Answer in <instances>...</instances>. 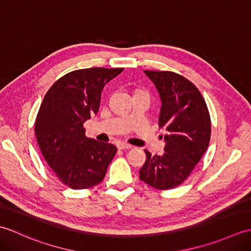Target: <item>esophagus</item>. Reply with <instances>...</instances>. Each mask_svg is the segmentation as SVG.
<instances>
[{
    "mask_svg": "<svg viewBox=\"0 0 251 251\" xmlns=\"http://www.w3.org/2000/svg\"><path fill=\"white\" fill-rule=\"evenodd\" d=\"M117 148H119L120 150H129V149H131V146L128 145V143L120 142V143H117Z\"/></svg>",
    "mask_w": 251,
    "mask_h": 251,
    "instance_id": "obj_1",
    "label": "esophagus"
}]
</instances>
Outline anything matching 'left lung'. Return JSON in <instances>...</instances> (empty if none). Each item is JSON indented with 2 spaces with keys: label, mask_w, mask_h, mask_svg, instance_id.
<instances>
[{
  "label": "left lung",
  "mask_w": 251,
  "mask_h": 251,
  "mask_svg": "<svg viewBox=\"0 0 251 251\" xmlns=\"http://www.w3.org/2000/svg\"><path fill=\"white\" fill-rule=\"evenodd\" d=\"M161 98L158 124L165 130L162 155L148 150L140 179L154 189L181 184L201 161L210 140V116L200 90L189 79L169 71H143Z\"/></svg>",
  "instance_id": "obj_1"
}]
</instances>
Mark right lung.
<instances>
[{
    "mask_svg": "<svg viewBox=\"0 0 251 251\" xmlns=\"http://www.w3.org/2000/svg\"><path fill=\"white\" fill-rule=\"evenodd\" d=\"M123 70L72 71L45 95L35 121L37 143L47 164L69 188L82 190L100 183L115 155L114 145L85 136L83 124L98 113L104 85Z\"/></svg>",
    "mask_w": 251,
    "mask_h": 251,
    "instance_id": "right-lung-1",
    "label": "right lung"
}]
</instances>
